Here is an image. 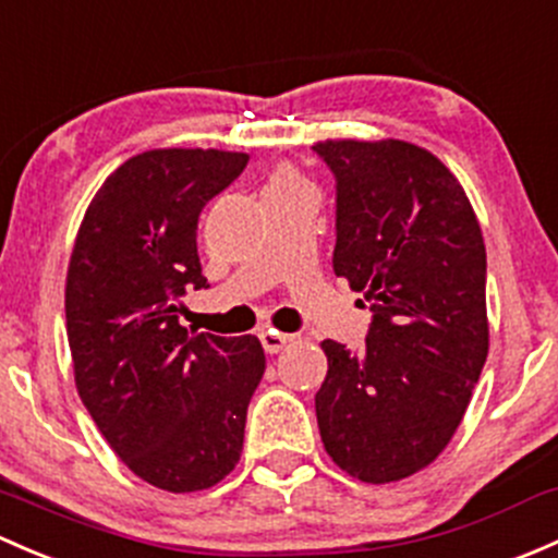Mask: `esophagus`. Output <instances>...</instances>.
<instances>
[{
	"label": "esophagus",
	"mask_w": 558,
	"mask_h": 558,
	"mask_svg": "<svg viewBox=\"0 0 558 558\" xmlns=\"http://www.w3.org/2000/svg\"><path fill=\"white\" fill-rule=\"evenodd\" d=\"M259 339H262V348L264 353L275 355L280 353V350L286 348V342H289V333H280V331H272V328H264V331H259Z\"/></svg>",
	"instance_id": "esophagus-1"
}]
</instances>
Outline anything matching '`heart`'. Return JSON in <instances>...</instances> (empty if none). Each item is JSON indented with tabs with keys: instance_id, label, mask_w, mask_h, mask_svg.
I'll list each match as a JSON object with an SVG mask.
<instances>
[{
	"instance_id": "b5f03b06",
	"label": "heart",
	"mask_w": 558,
	"mask_h": 558,
	"mask_svg": "<svg viewBox=\"0 0 558 558\" xmlns=\"http://www.w3.org/2000/svg\"><path fill=\"white\" fill-rule=\"evenodd\" d=\"M302 186H310L302 173H296L294 168L289 166H278L272 173H269L267 190L264 192H294V190H302Z\"/></svg>"
}]
</instances>
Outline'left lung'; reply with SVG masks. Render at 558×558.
<instances>
[{
    "label": "left lung",
    "instance_id": "8db88e82",
    "mask_svg": "<svg viewBox=\"0 0 558 558\" xmlns=\"http://www.w3.org/2000/svg\"><path fill=\"white\" fill-rule=\"evenodd\" d=\"M313 149L337 179L333 272L374 313L361 353L320 342V438L353 478L401 481L447 449L489 353L484 238L460 181L422 146Z\"/></svg>",
    "mask_w": 558,
    "mask_h": 558
}]
</instances>
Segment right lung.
<instances>
[{"instance_id": "right-lung-1", "label": "right lung", "mask_w": 558, "mask_h": 558, "mask_svg": "<svg viewBox=\"0 0 558 558\" xmlns=\"http://www.w3.org/2000/svg\"><path fill=\"white\" fill-rule=\"evenodd\" d=\"M248 155L149 149L122 162L87 205L66 275L74 383L114 454L151 486L201 492L243 451L264 374L262 342L192 333L181 296L208 289L197 219Z\"/></svg>"}]
</instances>
